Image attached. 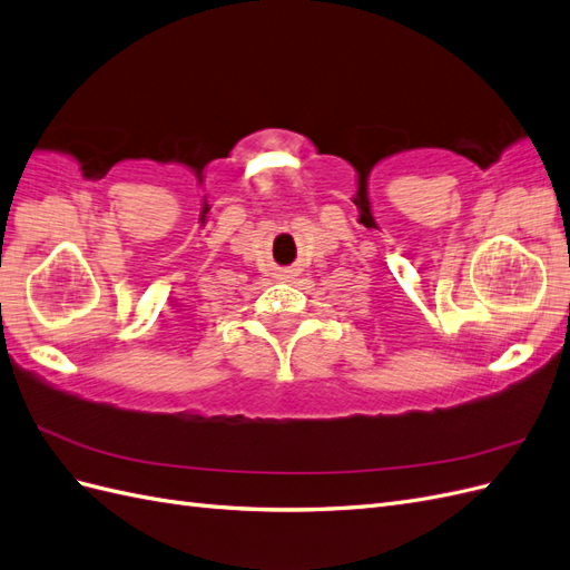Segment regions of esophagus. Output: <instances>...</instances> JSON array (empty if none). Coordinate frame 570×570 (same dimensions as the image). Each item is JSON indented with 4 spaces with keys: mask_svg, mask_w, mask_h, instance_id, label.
Here are the masks:
<instances>
[{
    "mask_svg": "<svg viewBox=\"0 0 570 570\" xmlns=\"http://www.w3.org/2000/svg\"><path fill=\"white\" fill-rule=\"evenodd\" d=\"M279 276H282V279H284V282H288V279H294V276H296V272H294V269H284V272H282Z\"/></svg>",
    "mask_w": 570,
    "mask_h": 570,
    "instance_id": "obj_1",
    "label": "esophagus"
}]
</instances>
